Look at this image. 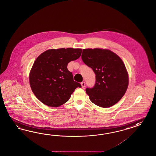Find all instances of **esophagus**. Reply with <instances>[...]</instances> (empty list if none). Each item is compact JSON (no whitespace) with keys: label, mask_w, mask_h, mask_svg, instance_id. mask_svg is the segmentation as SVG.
<instances>
[{"label":"esophagus","mask_w":156,"mask_h":156,"mask_svg":"<svg viewBox=\"0 0 156 156\" xmlns=\"http://www.w3.org/2000/svg\"><path fill=\"white\" fill-rule=\"evenodd\" d=\"M85 85H86V83L84 82H81V86H82V87L84 88L85 87Z\"/></svg>","instance_id":"obj_1"}]
</instances>
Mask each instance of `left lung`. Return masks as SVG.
<instances>
[{
  "mask_svg": "<svg viewBox=\"0 0 156 156\" xmlns=\"http://www.w3.org/2000/svg\"><path fill=\"white\" fill-rule=\"evenodd\" d=\"M81 57L96 75L94 86L86 89L90 100L102 108L118 103L129 84L128 73L121 58L110 50L100 48L84 49Z\"/></svg>",
  "mask_w": 156,
  "mask_h": 156,
  "instance_id": "obj_1",
  "label": "left lung"
}]
</instances>
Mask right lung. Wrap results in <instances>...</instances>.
Instances as JSON below:
<instances>
[{
  "label": "right lung",
  "instance_id": "add662e5",
  "mask_svg": "<svg viewBox=\"0 0 156 156\" xmlns=\"http://www.w3.org/2000/svg\"><path fill=\"white\" fill-rule=\"evenodd\" d=\"M80 48L47 50L34 61L29 74L31 88L35 96L47 106L58 107L67 102L81 84L73 80L67 65L80 56Z\"/></svg>",
  "mask_w": 156,
  "mask_h": 156
}]
</instances>
